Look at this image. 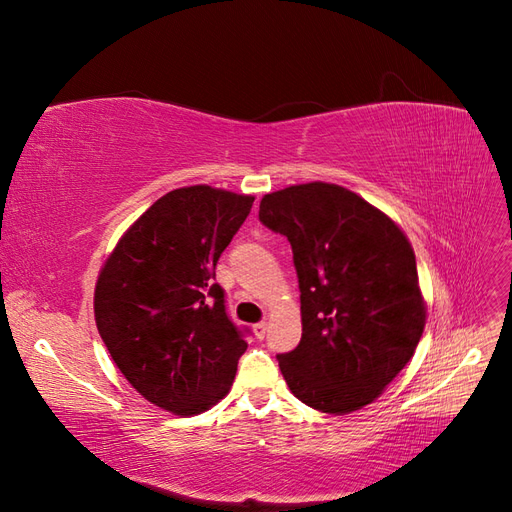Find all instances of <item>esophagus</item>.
<instances>
[{"label":"esophagus","mask_w":512,"mask_h":512,"mask_svg":"<svg viewBox=\"0 0 512 512\" xmlns=\"http://www.w3.org/2000/svg\"><path fill=\"white\" fill-rule=\"evenodd\" d=\"M254 333H256V337L258 339H262L267 335V322H258V324H254Z\"/></svg>","instance_id":"obj_1"}]
</instances>
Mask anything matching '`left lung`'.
Here are the masks:
<instances>
[{"instance_id": "1", "label": "left lung", "mask_w": 512, "mask_h": 512, "mask_svg": "<svg viewBox=\"0 0 512 512\" xmlns=\"http://www.w3.org/2000/svg\"><path fill=\"white\" fill-rule=\"evenodd\" d=\"M260 222L292 247L303 335L277 354L305 406L350 414L378 399L418 346L427 307L408 237L389 215L335 183L265 194Z\"/></svg>"}]
</instances>
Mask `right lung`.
<instances>
[{
	"label": "right lung",
	"instance_id": "obj_1",
	"mask_svg": "<svg viewBox=\"0 0 512 512\" xmlns=\"http://www.w3.org/2000/svg\"><path fill=\"white\" fill-rule=\"evenodd\" d=\"M252 203L211 185L168 192L126 230L98 275L102 342L158 408L192 416L230 391L247 342L226 314L215 265Z\"/></svg>",
	"mask_w": 512,
	"mask_h": 512
}]
</instances>
